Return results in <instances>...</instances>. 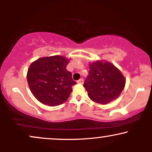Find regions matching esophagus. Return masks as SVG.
Listing matches in <instances>:
<instances>
[{"label": "esophagus", "instance_id": "obj_1", "mask_svg": "<svg viewBox=\"0 0 152 152\" xmlns=\"http://www.w3.org/2000/svg\"><path fill=\"white\" fill-rule=\"evenodd\" d=\"M77 83H83V78H81V79H79L78 81H77Z\"/></svg>", "mask_w": 152, "mask_h": 152}]
</instances>
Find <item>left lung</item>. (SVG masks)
<instances>
[{
  "label": "left lung",
  "instance_id": "1",
  "mask_svg": "<svg viewBox=\"0 0 152 152\" xmlns=\"http://www.w3.org/2000/svg\"><path fill=\"white\" fill-rule=\"evenodd\" d=\"M89 72L83 86L92 101L106 104L116 99L125 86V78L117 68L100 61L89 64Z\"/></svg>",
  "mask_w": 152,
  "mask_h": 152
}]
</instances>
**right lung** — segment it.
I'll use <instances>...</instances> for the list:
<instances>
[{"instance_id": "add662e5", "label": "right lung", "mask_w": 152, "mask_h": 152, "mask_svg": "<svg viewBox=\"0 0 152 152\" xmlns=\"http://www.w3.org/2000/svg\"><path fill=\"white\" fill-rule=\"evenodd\" d=\"M69 61L61 56L43 57L31 64L27 74L30 89L38 101L45 105L62 104L69 97L76 84L70 71L66 70Z\"/></svg>"}]
</instances>
